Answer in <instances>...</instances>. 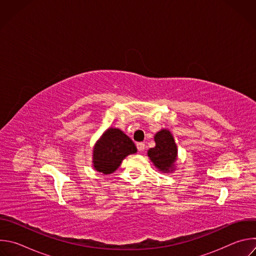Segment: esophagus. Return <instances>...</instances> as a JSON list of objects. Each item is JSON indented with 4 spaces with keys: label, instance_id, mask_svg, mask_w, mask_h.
Wrapping results in <instances>:
<instances>
[{
    "label": "esophagus",
    "instance_id": "obj_1",
    "mask_svg": "<svg viewBox=\"0 0 256 256\" xmlns=\"http://www.w3.org/2000/svg\"><path fill=\"white\" fill-rule=\"evenodd\" d=\"M144 147H146V144H144V142H136V148H138V150L140 151V152H142V151H144Z\"/></svg>",
    "mask_w": 256,
    "mask_h": 256
}]
</instances>
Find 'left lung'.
Returning <instances> with one entry per match:
<instances>
[{
    "instance_id": "obj_1",
    "label": "left lung",
    "mask_w": 256,
    "mask_h": 256,
    "mask_svg": "<svg viewBox=\"0 0 256 256\" xmlns=\"http://www.w3.org/2000/svg\"><path fill=\"white\" fill-rule=\"evenodd\" d=\"M155 142L156 146L148 151V156L160 171L167 172L177 157V147L174 138L169 130H162L156 134Z\"/></svg>"
}]
</instances>
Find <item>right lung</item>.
Returning a JSON list of instances; mask_svg holds the SVG:
<instances>
[{"instance_id": "right-lung-1", "label": "right lung", "mask_w": 256, "mask_h": 256, "mask_svg": "<svg viewBox=\"0 0 256 256\" xmlns=\"http://www.w3.org/2000/svg\"><path fill=\"white\" fill-rule=\"evenodd\" d=\"M136 152V147L126 134L118 128H109L95 144L94 168L104 174H110L118 168L128 155Z\"/></svg>"}]
</instances>
